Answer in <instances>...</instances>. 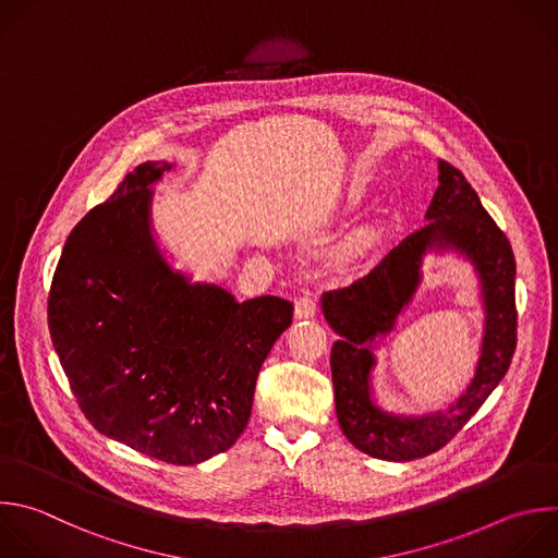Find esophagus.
<instances>
[{
    "label": "esophagus",
    "instance_id": "1",
    "mask_svg": "<svg viewBox=\"0 0 558 558\" xmlns=\"http://www.w3.org/2000/svg\"><path fill=\"white\" fill-rule=\"evenodd\" d=\"M315 311H317V302L311 293H304V295L295 298V317L298 319H308V317L315 315Z\"/></svg>",
    "mask_w": 558,
    "mask_h": 558
}]
</instances>
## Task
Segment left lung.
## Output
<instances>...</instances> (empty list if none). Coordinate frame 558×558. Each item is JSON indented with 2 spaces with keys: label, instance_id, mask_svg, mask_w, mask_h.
I'll return each mask as SVG.
<instances>
[{
  "label": "left lung",
  "instance_id": "left-lung-1",
  "mask_svg": "<svg viewBox=\"0 0 558 558\" xmlns=\"http://www.w3.org/2000/svg\"><path fill=\"white\" fill-rule=\"evenodd\" d=\"M438 170L429 223L405 236L367 276L322 298L324 317L341 337L330 348L339 427L359 451L379 460L410 462L442 449L504 379L517 345L512 247L466 177L445 159H438ZM434 246L458 248L481 274L487 311L483 354L472 386L449 411L395 417L368 397L372 341L393 327L420 283L422 256Z\"/></svg>",
  "mask_w": 558,
  "mask_h": 558
}]
</instances>
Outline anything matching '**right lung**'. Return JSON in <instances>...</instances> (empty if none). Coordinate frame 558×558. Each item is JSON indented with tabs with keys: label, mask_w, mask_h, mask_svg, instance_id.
Here are the masks:
<instances>
[{
	"label": "right lung",
	"mask_w": 558,
	"mask_h": 558,
	"mask_svg": "<svg viewBox=\"0 0 558 558\" xmlns=\"http://www.w3.org/2000/svg\"><path fill=\"white\" fill-rule=\"evenodd\" d=\"M168 168L140 163L76 223L52 278L48 326L87 421L144 456L189 466L228 451L247 427L260 365L293 304L236 302L168 267L148 226V185Z\"/></svg>",
	"instance_id": "add662e5"
}]
</instances>
